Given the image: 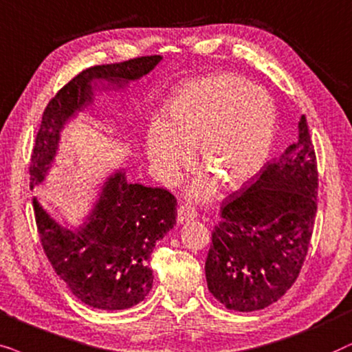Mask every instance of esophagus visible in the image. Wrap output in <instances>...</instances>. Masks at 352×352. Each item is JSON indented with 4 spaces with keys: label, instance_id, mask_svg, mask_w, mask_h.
Wrapping results in <instances>:
<instances>
[{
    "label": "esophagus",
    "instance_id": "obj_1",
    "mask_svg": "<svg viewBox=\"0 0 352 352\" xmlns=\"http://www.w3.org/2000/svg\"><path fill=\"white\" fill-rule=\"evenodd\" d=\"M196 215H198L196 209L191 208L188 204L180 206L179 210H177V220H179V223H185L188 222V220H193Z\"/></svg>",
    "mask_w": 352,
    "mask_h": 352
}]
</instances>
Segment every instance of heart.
<instances>
[{
  "label": "heart",
  "instance_id": "heart-1",
  "mask_svg": "<svg viewBox=\"0 0 352 352\" xmlns=\"http://www.w3.org/2000/svg\"><path fill=\"white\" fill-rule=\"evenodd\" d=\"M274 127L275 109L267 93L235 74H214L190 82L177 95L167 124L149 125L146 154L157 179L173 184L198 146V161L208 172L196 177L190 193L204 199L217 180L236 188L261 170Z\"/></svg>",
  "mask_w": 352,
  "mask_h": 352
}]
</instances>
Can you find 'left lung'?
I'll use <instances>...</instances> for the list:
<instances>
[{
	"label": "left lung",
	"instance_id": "left-lung-1",
	"mask_svg": "<svg viewBox=\"0 0 352 352\" xmlns=\"http://www.w3.org/2000/svg\"><path fill=\"white\" fill-rule=\"evenodd\" d=\"M298 142L272 159L220 208L206 280L227 309L251 312L278 301L306 261L317 212L318 172L306 117Z\"/></svg>",
	"mask_w": 352,
	"mask_h": 352
}]
</instances>
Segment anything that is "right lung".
I'll return each mask as SVG.
<instances>
[{
    "mask_svg": "<svg viewBox=\"0 0 352 352\" xmlns=\"http://www.w3.org/2000/svg\"><path fill=\"white\" fill-rule=\"evenodd\" d=\"M161 59L142 56L95 65L65 83L41 117L30 157V188L45 180L65 122L91 102L93 82L120 88L151 72ZM34 210L45 254L74 296L90 307L122 311L143 301L153 288L149 259L156 241L175 225L177 199L164 188L130 184L120 170L107 179L95 209L77 228L56 222L36 198Z\"/></svg>",
    "mask_w": 352,
    "mask_h": 352,
    "instance_id": "right-lung-1",
    "label": "right lung"
}]
</instances>
